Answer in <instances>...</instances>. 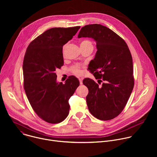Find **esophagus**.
<instances>
[{
  "mask_svg": "<svg viewBox=\"0 0 157 157\" xmlns=\"http://www.w3.org/2000/svg\"><path fill=\"white\" fill-rule=\"evenodd\" d=\"M82 79H83V78H79V81L80 84H82Z\"/></svg>",
  "mask_w": 157,
  "mask_h": 157,
  "instance_id": "obj_1",
  "label": "esophagus"
}]
</instances>
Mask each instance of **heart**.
Masks as SVG:
<instances>
[{
  "mask_svg": "<svg viewBox=\"0 0 157 157\" xmlns=\"http://www.w3.org/2000/svg\"><path fill=\"white\" fill-rule=\"evenodd\" d=\"M80 47H86V48H93V43L89 40H83L80 42ZM65 48V46L63 47V48ZM81 67L80 65L76 64L73 66H71V71L73 73L76 75H79L81 73Z\"/></svg>",
  "mask_w": 157,
  "mask_h": 157,
  "instance_id": "heart-1",
  "label": "heart"
}]
</instances>
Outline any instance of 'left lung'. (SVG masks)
Returning <instances> with one entry per match:
<instances>
[{"instance_id": "8db88e82", "label": "left lung", "mask_w": 157, "mask_h": 157, "mask_svg": "<svg viewBox=\"0 0 157 157\" xmlns=\"http://www.w3.org/2000/svg\"><path fill=\"white\" fill-rule=\"evenodd\" d=\"M92 38L96 41L97 52L89 64V70L96 79L85 78L86 96L91 114L102 121L111 120L124 109L133 90L132 57L125 41L109 28L100 24L82 27L78 38ZM100 81V82L98 81Z\"/></svg>"}]
</instances>
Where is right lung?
<instances>
[{"label":"right lung","instance_id":"right-lung-1","mask_svg":"<svg viewBox=\"0 0 157 157\" xmlns=\"http://www.w3.org/2000/svg\"><path fill=\"white\" fill-rule=\"evenodd\" d=\"M79 26L52 28L35 38L24 58V87L35 113L51 124L63 121L68 116L69 99L79 81L70 76L65 84L57 82L56 70L64 64L63 47L76 35Z\"/></svg>","mask_w":157,"mask_h":157}]
</instances>
